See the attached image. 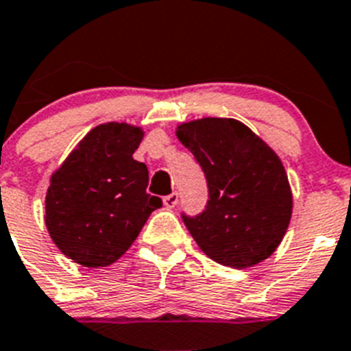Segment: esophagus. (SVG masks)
<instances>
[{
    "label": "esophagus",
    "mask_w": 351,
    "mask_h": 351,
    "mask_svg": "<svg viewBox=\"0 0 351 351\" xmlns=\"http://www.w3.org/2000/svg\"><path fill=\"white\" fill-rule=\"evenodd\" d=\"M176 203H178V194H176V192H173V194L164 197V206L166 208H175Z\"/></svg>",
    "instance_id": "obj_1"
}]
</instances>
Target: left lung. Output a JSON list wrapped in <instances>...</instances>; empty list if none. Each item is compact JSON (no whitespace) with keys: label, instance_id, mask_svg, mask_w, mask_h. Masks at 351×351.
<instances>
[{"label":"left lung","instance_id":"left-lung-1","mask_svg":"<svg viewBox=\"0 0 351 351\" xmlns=\"http://www.w3.org/2000/svg\"><path fill=\"white\" fill-rule=\"evenodd\" d=\"M176 136L201 166L208 201L182 220L199 248L222 266L243 269L269 257L292 215V192L276 154L234 119L182 124Z\"/></svg>","mask_w":351,"mask_h":351}]
</instances>
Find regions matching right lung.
<instances>
[{
    "mask_svg": "<svg viewBox=\"0 0 351 351\" xmlns=\"http://www.w3.org/2000/svg\"><path fill=\"white\" fill-rule=\"evenodd\" d=\"M141 138L140 128L97 125L50 178L47 229L77 264H113L129 250L150 213L162 206L160 197L147 192V166L132 159Z\"/></svg>",
    "mask_w": 351,
    "mask_h": 351,
    "instance_id": "right-lung-1",
    "label": "right lung"
}]
</instances>
